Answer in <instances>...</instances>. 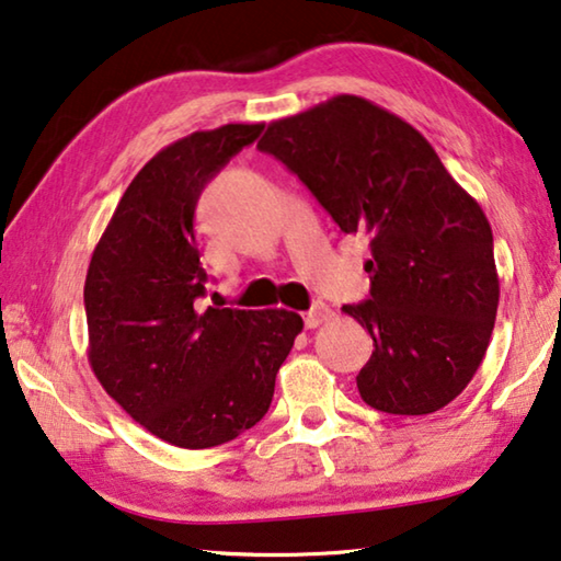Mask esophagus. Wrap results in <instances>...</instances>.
Listing matches in <instances>:
<instances>
[{"label":"esophagus","mask_w":561,"mask_h":561,"mask_svg":"<svg viewBox=\"0 0 561 561\" xmlns=\"http://www.w3.org/2000/svg\"><path fill=\"white\" fill-rule=\"evenodd\" d=\"M334 317H336V311L331 309L329 304L317 301L314 307L307 311V317H304V324H307V329H317V327L324 324V321H331Z\"/></svg>","instance_id":"1"}]
</instances>
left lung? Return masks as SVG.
<instances>
[{
  "label": "left lung",
  "mask_w": 561,
  "mask_h": 561,
  "mask_svg": "<svg viewBox=\"0 0 561 561\" xmlns=\"http://www.w3.org/2000/svg\"><path fill=\"white\" fill-rule=\"evenodd\" d=\"M346 234H366L371 297L346 304L374 339L356 376L376 411L428 415L472 381L495 329L492 230L411 123L360 96L272 121L257 144Z\"/></svg>",
  "instance_id": "1"
}]
</instances>
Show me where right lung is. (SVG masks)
<instances>
[{"instance_id": "1", "label": "right lung", "mask_w": 561, "mask_h": 561, "mask_svg": "<svg viewBox=\"0 0 561 561\" xmlns=\"http://www.w3.org/2000/svg\"><path fill=\"white\" fill-rule=\"evenodd\" d=\"M264 123L195 130L133 178L83 284L89 364L148 433L187 450L234 440L270 411L304 321L287 309H201L195 205Z\"/></svg>"}]
</instances>
